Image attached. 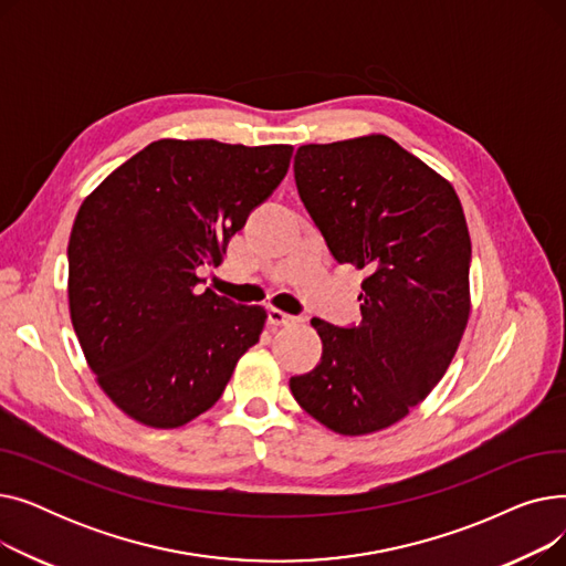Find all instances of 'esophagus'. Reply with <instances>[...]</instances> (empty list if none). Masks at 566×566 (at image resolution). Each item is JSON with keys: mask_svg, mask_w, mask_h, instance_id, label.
I'll return each instance as SVG.
<instances>
[{"mask_svg": "<svg viewBox=\"0 0 566 566\" xmlns=\"http://www.w3.org/2000/svg\"><path fill=\"white\" fill-rule=\"evenodd\" d=\"M268 323L275 325V328H277V325H291V323H295V316H291V314L277 310V307H271V310H268Z\"/></svg>", "mask_w": 566, "mask_h": 566, "instance_id": "34e87169", "label": "esophagus"}]
</instances>
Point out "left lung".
Here are the masks:
<instances>
[{
	"label": "left lung",
	"instance_id": "left-lung-1",
	"mask_svg": "<svg viewBox=\"0 0 566 566\" xmlns=\"http://www.w3.org/2000/svg\"><path fill=\"white\" fill-rule=\"evenodd\" d=\"M295 186L339 263L367 268L358 328L312 318L321 363L289 380L342 436L403 420L448 371L470 316V233L448 178L388 135L305 144Z\"/></svg>",
	"mask_w": 566,
	"mask_h": 566
}]
</instances>
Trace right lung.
Instances as JSON below:
<instances>
[{
  "instance_id": "add662e5",
  "label": "right lung",
  "mask_w": 566,
  "mask_h": 566,
  "mask_svg": "<svg viewBox=\"0 0 566 566\" xmlns=\"http://www.w3.org/2000/svg\"><path fill=\"white\" fill-rule=\"evenodd\" d=\"M293 146L151 142L88 195L69 241V310L86 365L128 418L176 429L211 408L259 342L261 305L197 284L280 186Z\"/></svg>"
}]
</instances>
